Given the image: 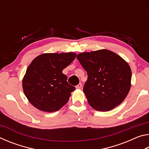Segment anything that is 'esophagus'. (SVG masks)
<instances>
[{
	"label": "esophagus",
	"mask_w": 149,
	"mask_h": 149,
	"mask_svg": "<svg viewBox=\"0 0 149 149\" xmlns=\"http://www.w3.org/2000/svg\"><path fill=\"white\" fill-rule=\"evenodd\" d=\"M81 87H82V84H81V83H79V84H78L77 85H76V86H75V88H76V89H81Z\"/></svg>",
	"instance_id": "1"
}]
</instances>
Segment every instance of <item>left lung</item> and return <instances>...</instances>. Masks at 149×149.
<instances>
[{
	"label": "left lung",
	"instance_id": "obj_1",
	"mask_svg": "<svg viewBox=\"0 0 149 149\" xmlns=\"http://www.w3.org/2000/svg\"><path fill=\"white\" fill-rule=\"evenodd\" d=\"M77 58L87 73L84 92L91 107L107 112L120 105L131 88L132 70L128 63L107 49L82 52Z\"/></svg>",
	"mask_w": 149,
	"mask_h": 149
}]
</instances>
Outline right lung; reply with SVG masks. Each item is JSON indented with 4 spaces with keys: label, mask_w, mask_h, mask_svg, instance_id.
Here are the masks:
<instances>
[{
    "label": "right lung",
    "mask_w": 149,
    "mask_h": 149,
    "mask_svg": "<svg viewBox=\"0 0 149 149\" xmlns=\"http://www.w3.org/2000/svg\"><path fill=\"white\" fill-rule=\"evenodd\" d=\"M75 56V52L44 53L33 59L22 80L24 94L33 107L53 112L66 104L75 88L68 83L62 70Z\"/></svg>",
    "instance_id": "1"
}]
</instances>
